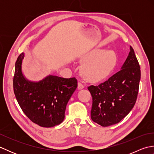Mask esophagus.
Returning a JSON list of instances; mask_svg holds the SVG:
<instances>
[{
    "label": "esophagus",
    "mask_w": 154,
    "mask_h": 154,
    "mask_svg": "<svg viewBox=\"0 0 154 154\" xmlns=\"http://www.w3.org/2000/svg\"><path fill=\"white\" fill-rule=\"evenodd\" d=\"M84 85L83 83H81L80 82L78 83V89H83L84 88Z\"/></svg>",
    "instance_id": "obj_1"
}]
</instances>
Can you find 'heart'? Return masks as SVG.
<instances>
[{
    "label": "heart",
    "mask_w": 154,
    "mask_h": 154,
    "mask_svg": "<svg viewBox=\"0 0 154 154\" xmlns=\"http://www.w3.org/2000/svg\"><path fill=\"white\" fill-rule=\"evenodd\" d=\"M85 62L81 69L83 77L91 81H99L106 77L116 63L117 55L112 50L94 49L81 59Z\"/></svg>",
    "instance_id": "1"
}]
</instances>
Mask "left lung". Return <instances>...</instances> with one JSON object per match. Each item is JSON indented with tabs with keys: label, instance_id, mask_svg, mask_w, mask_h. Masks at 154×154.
Segmentation results:
<instances>
[{
	"label": "left lung",
	"instance_id": "left-lung-1",
	"mask_svg": "<svg viewBox=\"0 0 154 154\" xmlns=\"http://www.w3.org/2000/svg\"><path fill=\"white\" fill-rule=\"evenodd\" d=\"M140 67L133 48L121 69L98 85H90L93 122L103 127L120 122L133 109L138 97Z\"/></svg>",
	"mask_w": 154,
	"mask_h": 154
}]
</instances>
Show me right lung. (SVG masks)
Instances as JSON below:
<instances>
[{
  "mask_svg": "<svg viewBox=\"0 0 154 154\" xmlns=\"http://www.w3.org/2000/svg\"><path fill=\"white\" fill-rule=\"evenodd\" d=\"M24 54L15 63L13 88L16 99L32 122L42 127H53L63 122L67 104L77 87L75 77L49 75L39 82H31L22 73Z\"/></svg>",
  "mask_w": 154,
  "mask_h": 154,
  "instance_id": "1",
  "label": "right lung"
}]
</instances>
